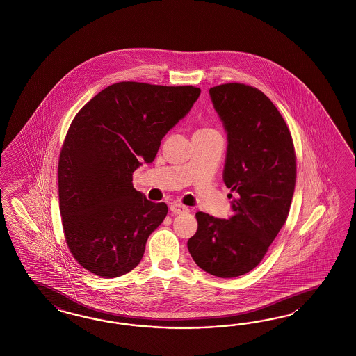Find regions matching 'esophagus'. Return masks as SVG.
Segmentation results:
<instances>
[{
    "label": "esophagus",
    "mask_w": 356,
    "mask_h": 356,
    "mask_svg": "<svg viewBox=\"0 0 356 356\" xmlns=\"http://www.w3.org/2000/svg\"><path fill=\"white\" fill-rule=\"evenodd\" d=\"M170 211H172L174 214H183L187 213L190 209H188L186 205H183V204L173 203L170 205Z\"/></svg>",
    "instance_id": "1"
}]
</instances>
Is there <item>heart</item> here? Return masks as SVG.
<instances>
[{
  "label": "heart",
  "instance_id": "1",
  "mask_svg": "<svg viewBox=\"0 0 356 356\" xmlns=\"http://www.w3.org/2000/svg\"><path fill=\"white\" fill-rule=\"evenodd\" d=\"M204 131H213V130H208V129H205V130H204Z\"/></svg>",
  "mask_w": 356,
  "mask_h": 356
}]
</instances>
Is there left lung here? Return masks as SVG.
<instances>
[{"instance_id": "8db88e82", "label": "left lung", "mask_w": 356, "mask_h": 356, "mask_svg": "<svg viewBox=\"0 0 356 356\" xmlns=\"http://www.w3.org/2000/svg\"><path fill=\"white\" fill-rule=\"evenodd\" d=\"M209 96L227 136L224 178L233 214L225 220L195 214L197 230L187 242L207 273L233 278L263 260L287 218L295 188L294 144L282 115L257 88L229 83Z\"/></svg>"}]
</instances>
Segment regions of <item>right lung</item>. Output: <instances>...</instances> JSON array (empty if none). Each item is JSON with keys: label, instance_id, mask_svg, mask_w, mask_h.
<instances>
[{"label": "right lung", "instance_id": "1", "mask_svg": "<svg viewBox=\"0 0 356 356\" xmlns=\"http://www.w3.org/2000/svg\"><path fill=\"white\" fill-rule=\"evenodd\" d=\"M193 86L115 83L75 115L58 163L60 211L74 259L102 278L140 263L149 235L168 214L132 186V173L153 163L163 136L200 96Z\"/></svg>", "mask_w": 356, "mask_h": 356}]
</instances>
